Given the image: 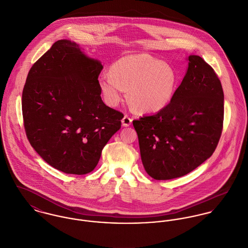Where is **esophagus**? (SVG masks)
<instances>
[{"mask_svg": "<svg viewBox=\"0 0 248 248\" xmlns=\"http://www.w3.org/2000/svg\"><path fill=\"white\" fill-rule=\"evenodd\" d=\"M132 118H130L128 115H125L123 118H122V120H121V122H122V126L123 127H129L131 124H132Z\"/></svg>", "mask_w": 248, "mask_h": 248, "instance_id": "34e87169", "label": "esophagus"}]
</instances>
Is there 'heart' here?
<instances>
[{"label":"heart","instance_id":"heart-1","mask_svg":"<svg viewBox=\"0 0 248 248\" xmlns=\"http://www.w3.org/2000/svg\"><path fill=\"white\" fill-rule=\"evenodd\" d=\"M177 71L149 54H132L115 61L109 74L98 79L102 95L109 106H116L127 91L130 105L144 113L157 112L167 106L177 90Z\"/></svg>","mask_w":248,"mask_h":248}]
</instances>
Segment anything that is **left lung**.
Listing matches in <instances>:
<instances>
[{
  "mask_svg": "<svg viewBox=\"0 0 248 248\" xmlns=\"http://www.w3.org/2000/svg\"><path fill=\"white\" fill-rule=\"evenodd\" d=\"M187 60L171 102L133 121L145 171L157 180L182 177L199 167L212 155L222 131L220 81L202 57L190 55Z\"/></svg>",
  "mask_w": 248,
  "mask_h": 248,
  "instance_id": "8db88e82",
  "label": "left lung"
}]
</instances>
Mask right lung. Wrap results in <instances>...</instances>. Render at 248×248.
<instances>
[{"instance_id":"obj_1","label":"right lung","mask_w":248,"mask_h":248,"mask_svg":"<svg viewBox=\"0 0 248 248\" xmlns=\"http://www.w3.org/2000/svg\"><path fill=\"white\" fill-rule=\"evenodd\" d=\"M100 61L59 40L31 67L22 95L24 126L37 154L66 174L85 175L120 129L123 114L100 96Z\"/></svg>"}]
</instances>
